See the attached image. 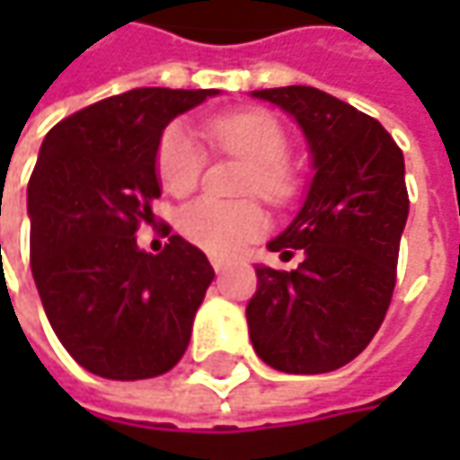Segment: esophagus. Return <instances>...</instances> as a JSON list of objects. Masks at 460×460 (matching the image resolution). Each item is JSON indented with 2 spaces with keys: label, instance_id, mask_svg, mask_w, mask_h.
<instances>
[{
  "label": "esophagus",
  "instance_id": "1",
  "mask_svg": "<svg viewBox=\"0 0 460 460\" xmlns=\"http://www.w3.org/2000/svg\"><path fill=\"white\" fill-rule=\"evenodd\" d=\"M212 269H215L217 274H225V271L230 269V261H225V258H212Z\"/></svg>",
  "mask_w": 460,
  "mask_h": 460
}]
</instances>
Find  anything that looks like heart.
Wrapping results in <instances>:
<instances>
[{"instance_id": "heart-1", "label": "heart", "mask_w": 460, "mask_h": 460, "mask_svg": "<svg viewBox=\"0 0 460 460\" xmlns=\"http://www.w3.org/2000/svg\"><path fill=\"white\" fill-rule=\"evenodd\" d=\"M209 143L220 151L251 164L245 191L261 194L266 202L284 204L296 194V176L287 164L292 143L284 125L269 112L245 110L209 117L204 122ZM204 148L199 137L184 125H171L155 153L158 181L173 197H184L199 184L204 171ZM269 227L266 212L256 202H222L202 197L186 204L179 215V230L189 243L215 256L238 253L243 245L263 235Z\"/></svg>"}]
</instances>
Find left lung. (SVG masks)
<instances>
[{
  "instance_id": "1",
  "label": "left lung",
  "mask_w": 460,
  "mask_h": 460,
  "mask_svg": "<svg viewBox=\"0 0 460 460\" xmlns=\"http://www.w3.org/2000/svg\"><path fill=\"white\" fill-rule=\"evenodd\" d=\"M296 119L314 176L289 227L269 243L294 271L256 266L245 307L258 358L284 374H327L350 363L384 323L410 212L404 155L379 119L314 86L261 89Z\"/></svg>"
}]
</instances>
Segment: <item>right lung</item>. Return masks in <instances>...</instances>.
Wrapping results in <instances>:
<instances>
[{"instance_id": "obj_1", "label": "right lung", "mask_w": 460, "mask_h": 460, "mask_svg": "<svg viewBox=\"0 0 460 460\" xmlns=\"http://www.w3.org/2000/svg\"><path fill=\"white\" fill-rule=\"evenodd\" d=\"M215 94L133 89L45 135L27 184L32 279L63 348L97 376L151 379L184 356L215 271L181 235L153 256L135 233L155 220V153L166 125Z\"/></svg>"}]
</instances>
